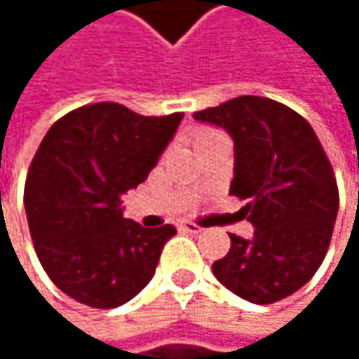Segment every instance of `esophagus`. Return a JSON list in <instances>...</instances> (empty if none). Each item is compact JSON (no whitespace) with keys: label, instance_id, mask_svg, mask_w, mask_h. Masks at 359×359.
<instances>
[{"label":"esophagus","instance_id":"esophagus-1","mask_svg":"<svg viewBox=\"0 0 359 359\" xmlns=\"http://www.w3.org/2000/svg\"><path fill=\"white\" fill-rule=\"evenodd\" d=\"M180 231H184V233H193V235H199L203 229H201L199 224H195V222H180Z\"/></svg>","mask_w":359,"mask_h":359}]
</instances>
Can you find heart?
Listing matches in <instances>:
<instances>
[{"mask_svg": "<svg viewBox=\"0 0 359 359\" xmlns=\"http://www.w3.org/2000/svg\"><path fill=\"white\" fill-rule=\"evenodd\" d=\"M208 135H212V130H201V133H197V141L203 139V137H208Z\"/></svg>", "mask_w": 359, "mask_h": 359, "instance_id": "1", "label": "heart"}]
</instances>
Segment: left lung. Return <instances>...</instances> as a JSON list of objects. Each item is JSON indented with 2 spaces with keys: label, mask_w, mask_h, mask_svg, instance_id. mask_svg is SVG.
<instances>
[{
  "label": "left lung",
  "mask_w": 359,
  "mask_h": 359,
  "mask_svg": "<svg viewBox=\"0 0 359 359\" xmlns=\"http://www.w3.org/2000/svg\"><path fill=\"white\" fill-rule=\"evenodd\" d=\"M235 143L229 193L250 199L241 210L253 237L231 235L214 276L251 304H274L302 289L320 268L339 210V189L314 128L291 108L241 95L195 111Z\"/></svg>",
  "instance_id": "1"
}]
</instances>
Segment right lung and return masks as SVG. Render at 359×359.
<instances>
[{"mask_svg": "<svg viewBox=\"0 0 359 359\" xmlns=\"http://www.w3.org/2000/svg\"><path fill=\"white\" fill-rule=\"evenodd\" d=\"M180 120L182 114L149 118L104 102L47 130L27 177L25 208L36 257L68 297L109 310L154 278L177 229L124 218L122 195L156 168Z\"/></svg>", "mask_w": 359, "mask_h": 359, "instance_id": "right-lung-1", "label": "right lung"}]
</instances>
